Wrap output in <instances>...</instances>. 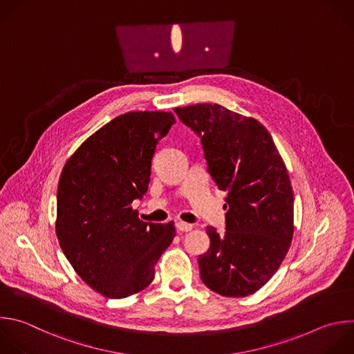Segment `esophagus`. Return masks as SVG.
Returning a JSON list of instances; mask_svg holds the SVG:
<instances>
[{
  "label": "esophagus",
  "instance_id": "1",
  "mask_svg": "<svg viewBox=\"0 0 354 354\" xmlns=\"http://www.w3.org/2000/svg\"><path fill=\"white\" fill-rule=\"evenodd\" d=\"M175 227H176L178 232H189V230H192V225L186 223V222H176Z\"/></svg>",
  "mask_w": 354,
  "mask_h": 354
}]
</instances>
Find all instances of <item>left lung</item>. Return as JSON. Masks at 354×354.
<instances>
[{"mask_svg":"<svg viewBox=\"0 0 354 354\" xmlns=\"http://www.w3.org/2000/svg\"><path fill=\"white\" fill-rule=\"evenodd\" d=\"M201 140L208 174L225 197V230L207 226L209 248L200 278L221 296L245 297L263 288L293 236V190L268 131L218 104L175 108Z\"/></svg>","mask_w":354,"mask_h":354,"instance_id":"obj_1","label":"left lung"}]
</instances>
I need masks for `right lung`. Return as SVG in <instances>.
<instances>
[{"label":"right lung","mask_w":354,"mask_h":354,"mask_svg":"<svg viewBox=\"0 0 354 354\" xmlns=\"http://www.w3.org/2000/svg\"><path fill=\"white\" fill-rule=\"evenodd\" d=\"M171 112L139 111L113 118L65 164L57 192V236L77 275L109 299L154 279L175 226L147 223L131 204L147 193L158 142L175 124Z\"/></svg>","instance_id":"1"}]
</instances>
